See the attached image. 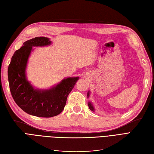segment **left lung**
Masks as SVG:
<instances>
[{
    "mask_svg": "<svg viewBox=\"0 0 154 154\" xmlns=\"http://www.w3.org/2000/svg\"><path fill=\"white\" fill-rule=\"evenodd\" d=\"M89 94H90V92L88 91V93H87V97H89ZM88 107H89V109H90L92 111H94V106H93V105H92V103H91V101L88 102Z\"/></svg>",
    "mask_w": 154,
    "mask_h": 154,
    "instance_id": "obj_1",
    "label": "left lung"
}]
</instances>
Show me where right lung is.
I'll return each instance as SVG.
<instances>
[{"mask_svg": "<svg viewBox=\"0 0 154 154\" xmlns=\"http://www.w3.org/2000/svg\"><path fill=\"white\" fill-rule=\"evenodd\" d=\"M51 44L49 38L35 37L23 44L11 58L8 69L10 89L14 101L26 113L41 118L58 115L64 109L69 94L79 77L65 78L58 85L47 90L35 88L27 81L26 69L32 47Z\"/></svg>", "mask_w": 154, "mask_h": 154, "instance_id": "add662e5", "label": "right lung"}]
</instances>
